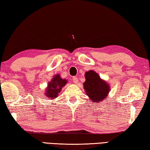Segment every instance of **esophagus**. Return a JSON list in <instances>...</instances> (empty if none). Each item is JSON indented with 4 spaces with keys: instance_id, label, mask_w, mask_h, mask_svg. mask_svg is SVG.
<instances>
[{
    "instance_id": "34e87169",
    "label": "esophagus",
    "mask_w": 150,
    "mask_h": 150,
    "mask_svg": "<svg viewBox=\"0 0 150 150\" xmlns=\"http://www.w3.org/2000/svg\"><path fill=\"white\" fill-rule=\"evenodd\" d=\"M72 80H73L74 83H75V84H77V83L78 82V78H77V77H76V76L73 77V78H72Z\"/></svg>"
}]
</instances>
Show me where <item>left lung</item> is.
Returning <instances> with one entry per match:
<instances>
[{
	"label": "left lung",
	"instance_id": "obj_1",
	"mask_svg": "<svg viewBox=\"0 0 150 150\" xmlns=\"http://www.w3.org/2000/svg\"><path fill=\"white\" fill-rule=\"evenodd\" d=\"M86 81L84 89L92 102H102L108 96L110 86L108 83L102 80L98 73L89 70L85 73Z\"/></svg>",
	"mask_w": 150,
	"mask_h": 150
}]
</instances>
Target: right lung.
I'll return each mask as SVG.
<instances>
[{"instance_id":"right-lung-1","label":"right lung","mask_w":150,"mask_h":150,"mask_svg":"<svg viewBox=\"0 0 150 150\" xmlns=\"http://www.w3.org/2000/svg\"><path fill=\"white\" fill-rule=\"evenodd\" d=\"M68 80L62 79L60 74L54 76L50 82H48L47 88H46L45 95L49 99H55L58 97L62 88L67 84Z\"/></svg>"}]
</instances>
